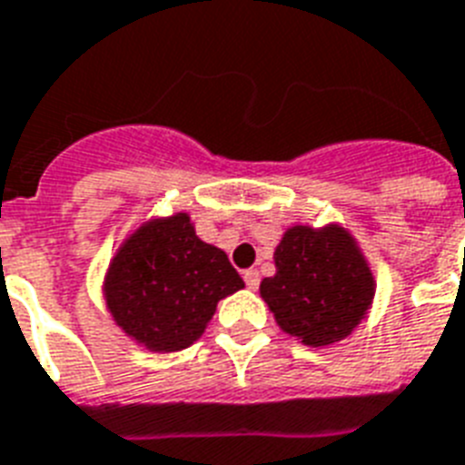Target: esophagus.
<instances>
[{
    "label": "esophagus",
    "mask_w": 465,
    "mask_h": 465,
    "mask_svg": "<svg viewBox=\"0 0 465 465\" xmlns=\"http://www.w3.org/2000/svg\"><path fill=\"white\" fill-rule=\"evenodd\" d=\"M243 282H245V286L251 289V292H255V289H258V284H260V272L258 270H245L243 272Z\"/></svg>",
    "instance_id": "34e87169"
}]
</instances>
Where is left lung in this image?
<instances>
[{
	"mask_svg": "<svg viewBox=\"0 0 465 465\" xmlns=\"http://www.w3.org/2000/svg\"><path fill=\"white\" fill-rule=\"evenodd\" d=\"M274 277L260 282L279 330L312 349L346 339L368 318L375 274L358 241L337 222L289 226L274 248Z\"/></svg>",
	"mask_w": 465,
	"mask_h": 465,
	"instance_id": "obj_1",
	"label": "left lung"
}]
</instances>
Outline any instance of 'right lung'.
Segmentation results:
<instances>
[{"label":"right lung","mask_w":465,"mask_h":465,"mask_svg":"<svg viewBox=\"0 0 465 465\" xmlns=\"http://www.w3.org/2000/svg\"><path fill=\"white\" fill-rule=\"evenodd\" d=\"M243 286L226 252L198 239L191 214L173 213L128 233L109 260L102 298L128 339L172 353L198 341L217 303Z\"/></svg>","instance_id":"obj_1"}]
</instances>
